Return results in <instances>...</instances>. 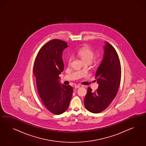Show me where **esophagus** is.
Instances as JSON below:
<instances>
[{"instance_id":"1","label":"esophagus","mask_w":146,"mask_h":146,"mask_svg":"<svg viewBox=\"0 0 146 146\" xmlns=\"http://www.w3.org/2000/svg\"><path fill=\"white\" fill-rule=\"evenodd\" d=\"M80 85H75V87H74V88L75 89L78 88H80Z\"/></svg>"}]
</instances>
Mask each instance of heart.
<instances>
[{"mask_svg":"<svg viewBox=\"0 0 146 146\" xmlns=\"http://www.w3.org/2000/svg\"><path fill=\"white\" fill-rule=\"evenodd\" d=\"M78 56L82 59L84 63L86 62H92L93 59L95 57V53L93 50L90 49L87 46H84L79 49L77 52ZM72 61V58L70 57L68 59V63L70 65Z\"/></svg>","mask_w":146,"mask_h":146,"instance_id":"b5f03b06","label":"heart"}]
</instances>
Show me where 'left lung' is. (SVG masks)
<instances>
[{
  "mask_svg": "<svg viewBox=\"0 0 146 146\" xmlns=\"http://www.w3.org/2000/svg\"><path fill=\"white\" fill-rule=\"evenodd\" d=\"M103 49V58L95 74L98 87L94 92L89 87L84 99L86 109L94 113L109 106L117 94L121 80L120 62L115 50L108 42Z\"/></svg>",
  "mask_w": 146,
  "mask_h": 146,
  "instance_id": "8db88e82",
  "label": "left lung"
}]
</instances>
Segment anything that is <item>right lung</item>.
I'll return each mask as SVG.
<instances>
[{
  "mask_svg": "<svg viewBox=\"0 0 146 146\" xmlns=\"http://www.w3.org/2000/svg\"><path fill=\"white\" fill-rule=\"evenodd\" d=\"M67 46L66 42L62 40H50L40 49L33 67L41 101L55 115L67 110L73 94V87L62 84L59 76L64 68L62 51Z\"/></svg>",
  "mask_w": 146,
  "mask_h": 146,
  "instance_id": "add662e5",
  "label": "right lung"
}]
</instances>
